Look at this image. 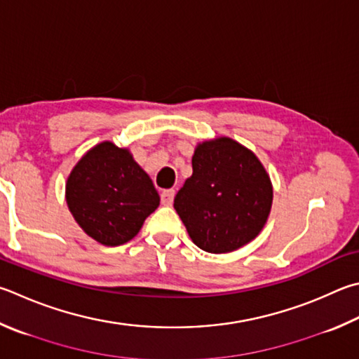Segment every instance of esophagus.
I'll return each instance as SVG.
<instances>
[{"label": "esophagus", "mask_w": 359, "mask_h": 359, "mask_svg": "<svg viewBox=\"0 0 359 359\" xmlns=\"http://www.w3.org/2000/svg\"><path fill=\"white\" fill-rule=\"evenodd\" d=\"M160 196H161V204L163 205H172L175 191L174 190H163Z\"/></svg>", "instance_id": "obj_1"}]
</instances>
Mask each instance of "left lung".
<instances>
[{"mask_svg": "<svg viewBox=\"0 0 359 359\" xmlns=\"http://www.w3.org/2000/svg\"><path fill=\"white\" fill-rule=\"evenodd\" d=\"M193 174L174 198V208L193 243L224 254L252 242L273 204L270 175L256 154L219 136L194 149Z\"/></svg>", "mask_w": 359, "mask_h": 359, "instance_id": "1", "label": "left lung"}]
</instances>
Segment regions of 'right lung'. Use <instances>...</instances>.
Returning <instances> with one entry per match:
<instances>
[{
	"instance_id": "right-lung-1",
	"label": "right lung",
	"mask_w": 359,
	"mask_h": 359,
	"mask_svg": "<svg viewBox=\"0 0 359 359\" xmlns=\"http://www.w3.org/2000/svg\"><path fill=\"white\" fill-rule=\"evenodd\" d=\"M66 201L76 224L105 246L132 240L160 205L152 179L127 147L103 141L78 160L66 182Z\"/></svg>"
}]
</instances>
